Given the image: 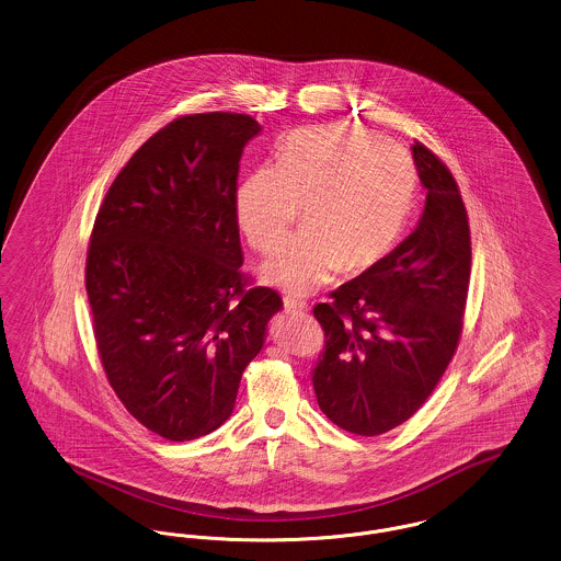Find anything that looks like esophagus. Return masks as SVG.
Wrapping results in <instances>:
<instances>
[{
  "label": "esophagus",
  "mask_w": 561,
  "mask_h": 561,
  "mask_svg": "<svg viewBox=\"0 0 561 561\" xmlns=\"http://www.w3.org/2000/svg\"><path fill=\"white\" fill-rule=\"evenodd\" d=\"M284 305H286V311H288L290 316H300V313L307 311V305H305L302 300H296L293 296H286V298H284Z\"/></svg>",
  "instance_id": "obj_1"
}]
</instances>
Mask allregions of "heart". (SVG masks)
I'll use <instances>...</instances> for the list:
<instances>
[{
  "instance_id": "obj_1",
  "label": "heart",
  "mask_w": 561,
  "mask_h": 561,
  "mask_svg": "<svg viewBox=\"0 0 561 561\" xmlns=\"http://www.w3.org/2000/svg\"><path fill=\"white\" fill-rule=\"evenodd\" d=\"M410 153L359 126L294 134L275 165H261L236 191V218L248 243L268 254L293 227L298 208L305 231L288 241L263 275L293 296H307L341 268L380 263L400 240L416 197Z\"/></svg>"
}]
</instances>
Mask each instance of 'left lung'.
<instances>
[{
    "instance_id": "8db88e82",
    "label": "left lung",
    "mask_w": 561,
    "mask_h": 561,
    "mask_svg": "<svg viewBox=\"0 0 561 561\" xmlns=\"http://www.w3.org/2000/svg\"><path fill=\"white\" fill-rule=\"evenodd\" d=\"M427 188L416 229L380 263L313 309L325 348L313 370L321 412L374 437L405 423L456 353L471 275V231L448 165L412 145Z\"/></svg>"
}]
</instances>
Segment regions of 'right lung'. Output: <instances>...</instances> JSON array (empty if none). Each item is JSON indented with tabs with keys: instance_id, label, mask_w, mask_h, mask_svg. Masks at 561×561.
Listing matches in <instances>:
<instances>
[{
	"instance_id": "obj_1",
	"label": "right lung",
	"mask_w": 561,
	"mask_h": 561,
	"mask_svg": "<svg viewBox=\"0 0 561 561\" xmlns=\"http://www.w3.org/2000/svg\"><path fill=\"white\" fill-rule=\"evenodd\" d=\"M261 133L245 113L183 115L153 134L99 208L85 293L108 385L170 442L213 433L233 412L282 296L241 273V151Z\"/></svg>"
}]
</instances>
